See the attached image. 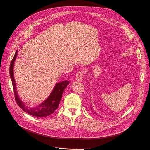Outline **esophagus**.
<instances>
[{
	"label": "esophagus",
	"instance_id": "esophagus-1",
	"mask_svg": "<svg viewBox=\"0 0 150 150\" xmlns=\"http://www.w3.org/2000/svg\"><path fill=\"white\" fill-rule=\"evenodd\" d=\"M83 75H84V73H83V72L82 70L79 71L76 73V79H77L78 81H82V77H83Z\"/></svg>",
	"mask_w": 150,
	"mask_h": 150
}]
</instances>
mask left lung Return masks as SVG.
<instances>
[{"mask_svg":"<svg viewBox=\"0 0 150 150\" xmlns=\"http://www.w3.org/2000/svg\"><path fill=\"white\" fill-rule=\"evenodd\" d=\"M91 110H92V108H91ZM93 112H94V111H93ZM94 113H95V112H94Z\"/></svg>","mask_w":150,"mask_h":150,"instance_id":"obj_1","label":"left lung"}]
</instances>
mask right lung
Returning <instances> with one entry per match:
<instances>
[{
	"instance_id": "1",
	"label": "right lung",
	"mask_w": 150,
	"mask_h": 150,
	"mask_svg": "<svg viewBox=\"0 0 150 150\" xmlns=\"http://www.w3.org/2000/svg\"><path fill=\"white\" fill-rule=\"evenodd\" d=\"M17 54L18 51H16L14 57L11 62L9 68L10 76L13 85L16 103L23 111L32 116L35 117H45L51 115L55 111V110L58 107L63 92L68 85L69 83V82L66 80L61 82L57 83L51 93L50 94V95L46 99V100H45L43 103H42L36 108H28L25 106L24 103L22 101H21L16 89V83L13 76V66L15 61L17 57Z\"/></svg>"
}]
</instances>
